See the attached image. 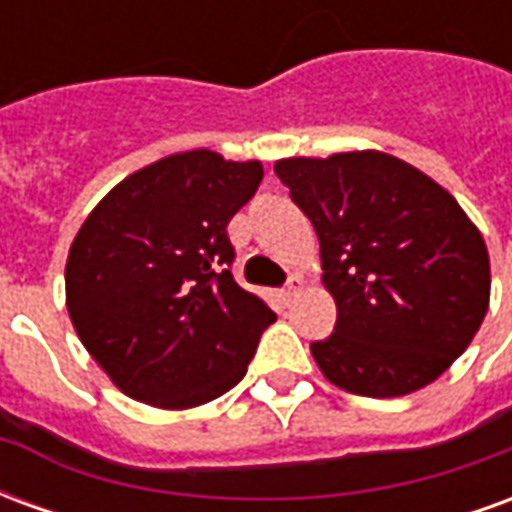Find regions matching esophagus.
<instances>
[{"label":"esophagus","mask_w":512,"mask_h":512,"mask_svg":"<svg viewBox=\"0 0 512 512\" xmlns=\"http://www.w3.org/2000/svg\"><path fill=\"white\" fill-rule=\"evenodd\" d=\"M299 290H301V279L299 277H290L288 285L279 290V299H282V304H290V301H293V296H296Z\"/></svg>","instance_id":"1"}]
</instances>
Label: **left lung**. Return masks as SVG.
<instances>
[{
    "label": "left lung",
    "mask_w": 512,
    "mask_h": 512,
    "mask_svg": "<svg viewBox=\"0 0 512 512\" xmlns=\"http://www.w3.org/2000/svg\"><path fill=\"white\" fill-rule=\"evenodd\" d=\"M277 178L321 241L323 285L337 304L310 345L345 392H417L469 348L491 296L480 230L450 191L378 150L282 158Z\"/></svg>",
    "instance_id": "left-lung-1"
}]
</instances>
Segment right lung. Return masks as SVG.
<instances>
[{
	"instance_id": "obj_1",
	"label": "right lung",
	"mask_w": 512,
	"mask_h": 512,
	"mask_svg": "<svg viewBox=\"0 0 512 512\" xmlns=\"http://www.w3.org/2000/svg\"><path fill=\"white\" fill-rule=\"evenodd\" d=\"M260 180V161H224L200 147L128 175L84 219L68 252L65 301L82 345L120 392L180 411L246 376L277 315L230 274L227 224Z\"/></svg>"
}]
</instances>
